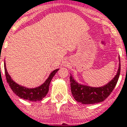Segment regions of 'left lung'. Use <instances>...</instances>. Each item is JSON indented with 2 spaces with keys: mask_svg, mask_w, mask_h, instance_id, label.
<instances>
[{
  "mask_svg": "<svg viewBox=\"0 0 127 127\" xmlns=\"http://www.w3.org/2000/svg\"><path fill=\"white\" fill-rule=\"evenodd\" d=\"M116 75L108 84L101 87H92L79 84L70 75V87L72 95L77 101L82 104H94L103 101L109 96L118 83L121 71V64Z\"/></svg>",
  "mask_w": 127,
  "mask_h": 127,
  "instance_id": "8db88e82",
  "label": "left lung"
}]
</instances>
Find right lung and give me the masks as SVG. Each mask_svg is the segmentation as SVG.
<instances>
[{
    "label": "right lung",
    "mask_w": 127,
    "mask_h": 127,
    "mask_svg": "<svg viewBox=\"0 0 127 127\" xmlns=\"http://www.w3.org/2000/svg\"><path fill=\"white\" fill-rule=\"evenodd\" d=\"M4 70H5V75H6V80L9 87L11 88L12 91L15 94L19 97L24 99L26 100H28L30 101H38L42 99V98L46 95L48 92L49 86L50 84L52 78L54 77L55 74L57 73L59 69L54 70L50 74L48 78L46 80V81L42 85L39 87L34 88H28L18 85L15 82L13 81L6 68V64L4 63Z\"/></svg>",
    "instance_id": "add662e5"
}]
</instances>
